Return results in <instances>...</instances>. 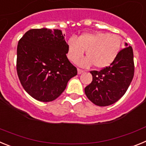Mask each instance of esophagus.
<instances>
[{"mask_svg": "<svg viewBox=\"0 0 146 146\" xmlns=\"http://www.w3.org/2000/svg\"><path fill=\"white\" fill-rule=\"evenodd\" d=\"M85 72V71L82 70V69H77V73H78V74H82V73H83V72Z\"/></svg>", "mask_w": 146, "mask_h": 146, "instance_id": "34e87169", "label": "esophagus"}]
</instances>
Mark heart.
<instances>
[{"label": "heart", "instance_id": "b5f03b06", "mask_svg": "<svg viewBox=\"0 0 146 146\" xmlns=\"http://www.w3.org/2000/svg\"><path fill=\"white\" fill-rule=\"evenodd\" d=\"M121 45L122 40L118 35L104 32L85 33L68 40L67 57L72 63H76L86 50L87 57L81 60L80 65L90 66L94 64L97 69H104L116 58Z\"/></svg>", "mask_w": 146, "mask_h": 146}]
</instances>
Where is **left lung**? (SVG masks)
Segmentation results:
<instances>
[{
    "label": "left lung",
    "mask_w": 146,
    "mask_h": 146,
    "mask_svg": "<svg viewBox=\"0 0 146 146\" xmlns=\"http://www.w3.org/2000/svg\"><path fill=\"white\" fill-rule=\"evenodd\" d=\"M120 50L109 66L100 71H91L92 82L85 88L91 102L101 107L109 106L118 101L126 92L135 73L133 50L127 46Z\"/></svg>",
    "instance_id": "8db88e82"
}]
</instances>
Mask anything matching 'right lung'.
Here are the masks:
<instances>
[{
	"mask_svg": "<svg viewBox=\"0 0 146 146\" xmlns=\"http://www.w3.org/2000/svg\"><path fill=\"white\" fill-rule=\"evenodd\" d=\"M64 36L58 29H31L18 42V77L25 91L38 101L57 99L77 74L66 57Z\"/></svg>",
	"mask_w": 146,
	"mask_h": 146,
	"instance_id": "1",
	"label": "right lung"
}]
</instances>
